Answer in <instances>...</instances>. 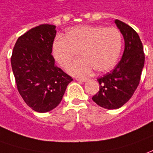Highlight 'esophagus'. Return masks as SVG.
Instances as JSON below:
<instances>
[{
    "label": "esophagus",
    "mask_w": 153,
    "mask_h": 153,
    "mask_svg": "<svg viewBox=\"0 0 153 153\" xmlns=\"http://www.w3.org/2000/svg\"><path fill=\"white\" fill-rule=\"evenodd\" d=\"M76 80L81 81V82H85V81L88 80L87 78H76Z\"/></svg>",
    "instance_id": "34e87169"
}]
</instances>
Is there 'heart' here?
I'll list each match as a JSON object with an SVG mask.
<instances>
[{
    "mask_svg": "<svg viewBox=\"0 0 153 153\" xmlns=\"http://www.w3.org/2000/svg\"><path fill=\"white\" fill-rule=\"evenodd\" d=\"M122 48V36L117 28L101 26H80L69 29L64 37L53 42L56 62L65 68L79 52L83 58L73 61L68 72L73 75H86L93 68L106 72L116 65Z\"/></svg>",
    "mask_w": 153,
    "mask_h": 153,
    "instance_id": "obj_1",
    "label": "heart"
}]
</instances>
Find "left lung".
<instances>
[{"label":"left lung","mask_w":153,"mask_h":153,"mask_svg":"<svg viewBox=\"0 0 153 153\" xmlns=\"http://www.w3.org/2000/svg\"><path fill=\"white\" fill-rule=\"evenodd\" d=\"M115 22L124 37V53L116 68L97 79L100 90L92 97L98 105L108 110L118 109L131 98L139 85L145 62L137 33L120 20Z\"/></svg>","instance_id":"8db88e82"}]
</instances>
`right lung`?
<instances>
[{
  "instance_id": "obj_1",
  "label": "right lung",
  "mask_w": 153,
  "mask_h": 153,
  "mask_svg": "<svg viewBox=\"0 0 153 153\" xmlns=\"http://www.w3.org/2000/svg\"><path fill=\"white\" fill-rule=\"evenodd\" d=\"M56 27L42 24L18 37L11 58L19 94L33 111L44 113L59 105L73 80L55 65L52 55Z\"/></svg>"
}]
</instances>
